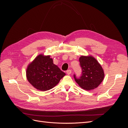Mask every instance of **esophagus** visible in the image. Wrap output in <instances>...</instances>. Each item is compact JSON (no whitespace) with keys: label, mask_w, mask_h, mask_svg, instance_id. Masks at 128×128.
<instances>
[{"label":"esophagus","mask_w":128,"mask_h":128,"mask_svg":"<svg viewBox=\"0 0 128 128\" xmlns=\"http://www.w3.org/2000/svg\"><path fill=\"white\" fill-rule=\"evenodd\" d=\"M66 73L68 75H70V74L72 73V71H71V70H67Z\"/></svg>","instance_id":"esophagus-1"}]
</instances>
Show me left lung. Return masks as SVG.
I'll list each match as a JSON object with an SVG mask.
<instances>
[{
  "instance_id": "8db88e82",
  "label": "left lung",
  "mask_w": 128,
  "mask_h": 128,
  "mask_svg": "<svg viewBox=\"0 0 128 128\" xmlns=\"http://www.w3.org/2000/svg\"><path fill=\"white\" fill-rule=\"evenodd\" d=\"M82 73L80 78H74L78 86L86 90L97 88L104 80V74L98 61L92 56H81L79 59Z\"/></svg>"
}]
</instances>
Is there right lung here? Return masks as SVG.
Instances as JSON below:
<instances>
[{
	"instance_id": "add662e5",
	"label": "right lung",
	"mask_w": 128,
	"mask_h": 128,
	"mask_svg": "<svg viewBox=\"0 0 128 128\" xmlns=\"http://www.w3.org/2000/svg\"><path fill=\"white\" fill-rule=\"evenodd\" d=\"M50 56L40 54L26 68V78L38 90L45 91L53 88L66 75Z\"/></svg>"
}]
</instances>
